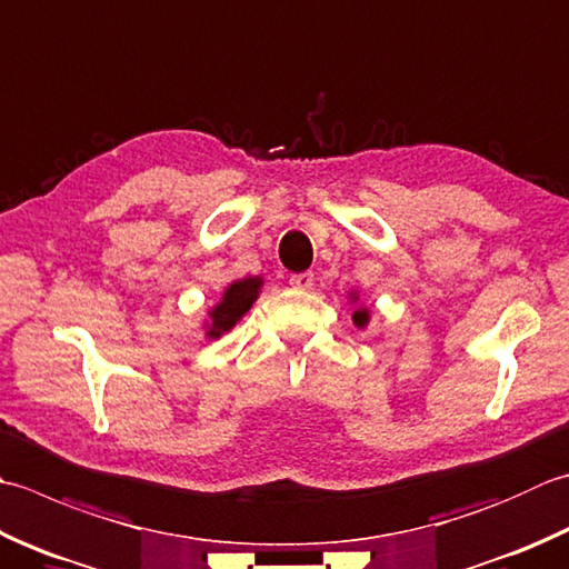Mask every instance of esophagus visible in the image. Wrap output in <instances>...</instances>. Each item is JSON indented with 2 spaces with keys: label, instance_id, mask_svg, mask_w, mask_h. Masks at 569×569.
Returning a JSON list of instances; mask_svg holds the SVG:
<instances>
[{
  "label": "esophagus",
  "instance_id": "esophagus-1",
  "mask_svg": "<svg viewBox=\"0 0 569 569\" xmlns=\"http://www.w3.org/2000/svg\"><path fill=\"white\" fill-rule=\"evenodd\" d=\"M288 283H291L293 288H298V291H308L310 286H313V273H293L291 278H288Z\"/></svg>",
  "mask_w": 569,
  "mask_h": 569
}]
</instances>
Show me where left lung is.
<instances>
[{
  "label": "left lung",
  "mask_w": 569,
  "mask_h": 569,
  "mask_svg": "<svg viewBox=\"0 0 569 569\" xmlns=\"http://www.w3.org/2000/svg\"><path fill=\"white\" fill-rule=\"evenodd\" d=\"M352 320H355V326H358V328H365L367 320H370V313H367V308H358L352 313Z\"/></svg>",
  "instance_id": "8db88e82"
}]
</instances>
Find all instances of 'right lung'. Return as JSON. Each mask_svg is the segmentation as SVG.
Here are the masks:
<instances>
[{"label":"right lung","mask_w":569,"mask_h":569,"mask_svg":"<svg viewBox=\"0 0 569 569\" xmlns=\"http://www.w3.org/2000/svg\"><path fill=\"white\" fill-rule=\"evenodd\" d=\"M261 278H241V281H233L224 296H221L219 306L209 310V338H219L221 332H229L237 322L243 318V313L253 306V300L259 298Z\"/></svg>","instance_id":"1"}]
</instances>
